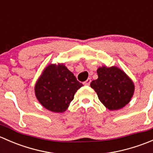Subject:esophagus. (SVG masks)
<instances>
[{"label":"esophagus","instance_id":"esophagus-1","mask_svg":"<svg viewBox=\"0 0 153 153\" xmlns=\"http://www.w3.org/2000/svg\"><path fill=\"white\" fill-rule=\"evenodd\" d=\"M90 83H91V78H89L87 80H86L85 82H84V84L86 86H89V84H90Z\"/></svg>","mask_w":153,"mask_h":153}]
</instances>
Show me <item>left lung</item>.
Segmentation results:
<instances>
[{"instance_id":"1","label":"left lung","mask_w":153,"mask_h":153,"mask_svg":"<svg viewBox=\"0 0 153 153\" xmlns=\"http://www.w3.org/2000/svg\"><path fill=\"white\" fill-rule=\"evenodd\" d=\"M97 73L98 79L92 81L90 86L108 109H120L130 101L135 86L124 71L116 67L103 66L98 68Z\"/></svg>"}]
</instances>
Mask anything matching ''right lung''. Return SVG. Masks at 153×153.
Wrapping results in <instances>:
<instances>
[{"label": "right lung", "instance_id": "add662e5", "mask_svg": "<svg viewBox=\"0 0 153 153\" xmlns=\"http://www.w3.org/2000/svg\"><path fill=\"white\" fill-rule=\"evenodd\" d=\"M82 86L65 65L49 64L37 81L35 93L41 105L48 110L64 112Z\"/></svg>", "mask_w": 153, "mask_h": 153}]
</instances>
